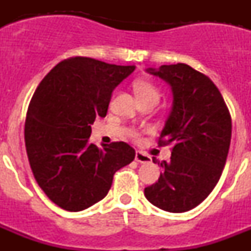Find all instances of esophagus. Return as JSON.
Wrapping results in <instances>:
<instances>
[{"label":"esophagus","mask_w":251,"mask_h":251,"mask_svg":"<svg viewBox=\"0 0 251 251\" xmlns=\"http://www.w3.org/2000/svg\"><path fill=\"white\" fill-rule=\"evenodd\" d=\"M136 161L138 162V163H150V162L152 161V158H151L148 154H146V153L141 152V151H137V152H136Z\"/></svg>","instance_id":"obj_1"}]
</instances>
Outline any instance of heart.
Listing matches in <instances>:
<instances>
[{"label": "heart", "instance_id": "heart-1", "mask_svg": "<svg viewBox=\"0 0 251 251\" xmlns=\"http://www.w3.org/2000/svg\"><path fill=\"white\" fill-rule=\"evenodd\" d=\"M134 92H136L137 98L138 100H156L158 101L159 99V90L154 84H152L148 80H136L133 84ZM130 137L136 138L137 133L130 132Z\"/></svg>", "mask_w": 251, "mask_h": 251}]
</instances>
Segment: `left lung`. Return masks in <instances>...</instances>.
Listing matches in <instances>:
<instances>
[{"label":"left lung","instance_id":"left-lung-1","mask_svg":"<svg viewBox=\"0 0 251 251\" xmlns=\"http://www.w3.org/2000/svg\"><path fill=\"white\" fill-rule=\"evenodd\" d=\"M147 72L167 81L174 93L158 139V146L174 147L170 161H158L163 174L145 188V196L165 211L186 212L200 205L220 179L231 141V115L211 79L187 64Z\"/></svg>","mask_w":251,"mask_h":251}]
</instances>
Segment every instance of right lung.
Listing matches in <instances>:
<instances>
[{
    "mask_svg": "<svg viewBox=\"0 0 251 251\" xmlns=\"http://www.w3.org/2000/svg\"><path fill=\"white\" fill-rule=\"evenodd\" d=\"M136 66L75 56L60 61L35 90L25 122V146L37 185L66 211H81L106 196L118 170L136 152L124 142L97 147L89 139L105 117L112 92Z\"/></svg>",
    "mask_w": 251,
    "mask_h": 251,
    "instance_id": "add662e5",
    "label": "right lung"
}]
</instances>
